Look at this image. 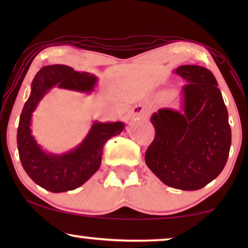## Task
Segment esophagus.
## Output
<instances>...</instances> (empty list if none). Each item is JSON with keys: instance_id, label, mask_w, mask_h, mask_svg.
<instances>
[{"instance_id": "esophagus-1", "label": "esophagus", "mask_w": 248, "mask_h": 248, "mask_svg": "<svg viewBox=\"0 0 248 248\" xmlns=\"http://www.w3.org/2000/svg\"><path fill=\"white\" fill-rule=\"evenodd\" d=\"M132 113H133L134 116L145 120V118H148L149 115H150V110H149V108L143 106V105H137V106L133 108V110H132Z\"/></svg>"}]
</instances>
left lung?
Segmentation results:
<instances>
[{
  "label": "left lung",
  "mask_w": 248,
  "mask_h": 248,
  "mask_svg": "<svg viewBox=\"0 0 248 248\" xmlns=\"http://www.w3.org/2000/svg\"><path fill=\"white\" fill-rule=\"evenodd\" d=\"M174 73L187 81L184 106L152 114L155 137L145 152V164L164 184L196 191L226 166L232 145L228 111L211 71L182 65Z\"/></svg>",
  "instance_id": "1"
}]
</instances>
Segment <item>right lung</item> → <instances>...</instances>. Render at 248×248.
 Masks as SVG:
<instances>
[{
	"instance_id": "add662e5",
	"label": "right lung",
	"mask_w": 248,
	"mask_h": 248,
	"mask_svg": "<svg viewBox=\"0 0 248 248\" xmlns=\"http://www.w3.org/2000/svg\"><path fill=\"white\" fill-rule=\"evenodd\" d=\"M96 84L97 77L93 74L77 72L62 64L44 66L33 78L31 93L20 115L16 142L23 169L37 185L47 191L62 193L84 184L99 169L105 143L122 133L125 124L94 121L80 144L65 154L56 155L46 152L37 143L31 131L32 113L54 87L91 93Z\"/></svg>"
}]
</instances>
